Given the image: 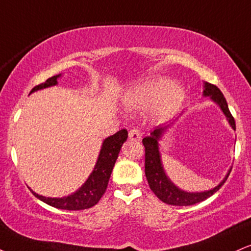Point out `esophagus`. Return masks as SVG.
Wrapping results in <instances>:
<instances>
[{
  "mask_svg": "<svg viewBox=\"0 0 251 251\" xmlns=\"http://www.w3.org/2000/svg\"><path fill=\"white\" fill-rule=\"evenodd\" d=\"M128 138L132 141H140L141 140V133L138 128H132L128 132Z\"/></svg>",
  "mask_w": 251,
  "mask_h": 251,
  "instance_id": "esophagus-1",
  "label": "esophagus"
}]
</instances>
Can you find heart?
<instances>
[{"label": "heart", "mask_w": 251, "mask_h": 251, "mask_svg": "<svg viewBox=\"0 0 251 251\" xmlns=\"http://www.w3.org/2000/svg\"><path fill=\"white\" fill-rule=\"evenodd\" d=\"M185 99L179 85L164 77H153L132 87L125 97V104L133 110H147L154 106L161 118L172 117Z\"/></svg>", "instance_id": "b5f03b06"}]
</instances>
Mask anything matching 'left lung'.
I'll return each instance as SVG.
<instances>
[{
    "label": "left lung",
    "instance_id": "8db88e82",
    "mask_svg": "<svg viewBox=\"0 0 251 251\" xmlns=\"http://www.w3.org/2000/svg\"><path fill=\"white\" fill-rule=\"evenodd\" d=\"M203 95L209 96L216 104H219V106L221 107L223 113L226 114L229 123H230L231 127L236 129L234 117L231 116L230 111L228 108L227 100H226L222 92L220 91L219 87L206 81L204 83ZM164 129V127L155 128L151 135L143 139V145L145 147V174H146V179L149 181L151 191L154 193L162 202L172 204V206H191V204H195L198 202L206 200L214 193L219 191L223 186V183L226 182L229 174L215 188L202 193L183 192L171 182V180L166 176L164 168H162L158 146V140L161 137Z\"/></svg>",
    "mask_w": 251,
    "mask_h": 251
}]
</instances>
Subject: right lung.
<instances>
[{
  "instance_id": "obj_1",
  "label": "right lung",
  "mask_w": 251,
  "mask_h": 251,
  "mask_svg": "<svg viewBox=\"0 0 251 251\" xmlns=\"http://www.w3.org/2000/svg\"><path fill=\"white\" fill-rule=\"evenodd\" d=\"M60 75L48 78L44 83L36 85L31 90V92L44 89V87L56 85L57 78ZM127 134L128 133L126 129H120L116 134L105 139L104 143H102L100 154H99L95 170H93L91 175L89 176V179L86 180V182L76 193L69 196H64V198L57 199L44 198V196L38 195L32 192L34 195L41 201L49 204V206L58 208V209L80 210L93 207L95 204L98 203V201L100 200L101 196L104 195L105 191H106L113 166L116 164V160L120 152V149H122V145L127 139Z\"/></svg>"
}]
</instances>
